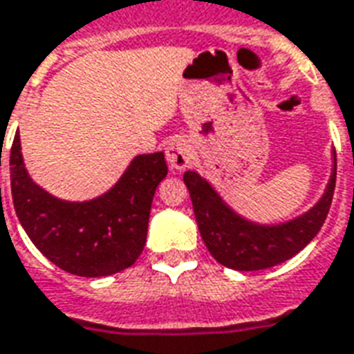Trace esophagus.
<instances>
[{"mask_svg":"<svg viewBox=\"0 0 354 354\" xmlns=\"http://www.w3.org/2000/svg\"><path fill=\"white\" fill-rule=\"evenodd\" d=\"M170 170H184L191 163V144L184 137H176L169 140L165 150Z\"/></svg>","mask_w":354,"mask_h":354,"instance_id":"esophagus-1","label":"esophagus"}]
</instances>
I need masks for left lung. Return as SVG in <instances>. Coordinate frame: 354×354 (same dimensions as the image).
Wrapping results in <instances>:
<instances>
[{
  "instance_id": "left-lung-1",
  "label": "left lung",
  "mask_w": 354,
  "mask_h": 354,
  "mask_svg": "<svg viewBox=\"0 0 354 354\" xmlns=\"http://www.w3.org/2000/svg\"><path fill=\"white\" fill-rule=\"evenodd\" d=\"M184 182L212 257L232 270H264L295 257L321 230L336 187V151L332 150L330 178L321 198L310 210L279 223H261L242 216L197 170H185Z\"/></svg>"
}]
</instances>
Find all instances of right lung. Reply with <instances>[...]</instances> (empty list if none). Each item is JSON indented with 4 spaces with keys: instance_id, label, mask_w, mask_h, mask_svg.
I'll list each match as a JSON object with an SVG mask.
<instances>
[{
    "instance_id": "1",
    "label": "right lung",
    "mask_w": 354,
    "mask_h": 354,
    "mask_svg": "<svg viewBox=\"0 0 354 354\" xmlns=\"http://www.w3.org/2000/svg\"><path fill=\"white\" fill-rule=\"evenodd\" d=\"M9 169L12 204L26 234L50 263L80 277L112 276L135 264L146 243L156 187L169 172L163 151L138 153L109 191L65 201L31 180L18 133Z\"/></svg>"
}]
</instances>
